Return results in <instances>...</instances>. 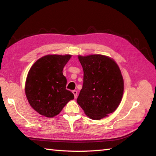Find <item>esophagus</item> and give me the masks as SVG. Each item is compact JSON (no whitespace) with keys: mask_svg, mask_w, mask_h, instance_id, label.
<instances>
[{"mask_svg":"<svg viewBox=\"0 0 156 156\" xmlns=\"http://www.w3.org/2000/svg\"><path fill=\"white\" fill-rule=\"evenodd\" d=\"M72 93L73 94H74V98H77V94H78V92L77 91H76V90H73L72 91Z\"/></svg>","mask_w":156,"mask_h":156,"instance_id":"obj_1","label":"esophagus"}]
</instances>
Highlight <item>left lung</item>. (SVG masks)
<instances>
[{
    "label": "left lung",
    "mask_w": 156,
    "mask_h": 156,
    "mask_svg": "<svg viewBox=\"0 0 156 156\" xmlns=\"http://www.w3.org/2000/svg\"><path fill=\"white\" fill-rule=\"evenodd\" d=\"M78 57L84 71L78 104L93 120L108 117L117 108L123 94L124 81L119 67L113 59L103 55Z\"/></svg>",
    "instance_id": "8db88e82"
}]
</instances>
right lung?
I'll return each instance as SVG.
<instances>
[{"instance_id":"add662e5","label":"right lung","mask_w":156,"mask_h":156,"mask_svg":"<svg viewBox=\"0 0 156 156\" xmlns=\"http://www.w3.org/2000/svg\"><path fill=\"white\" fill-rule=\"evenodd\" d=\"M72 55H47L36 61L29 69L25 92L31 107L46 117L58 115L68 102L72 92L66 90L67 80L63 68Z\"/></svg>"}]
</instances>
